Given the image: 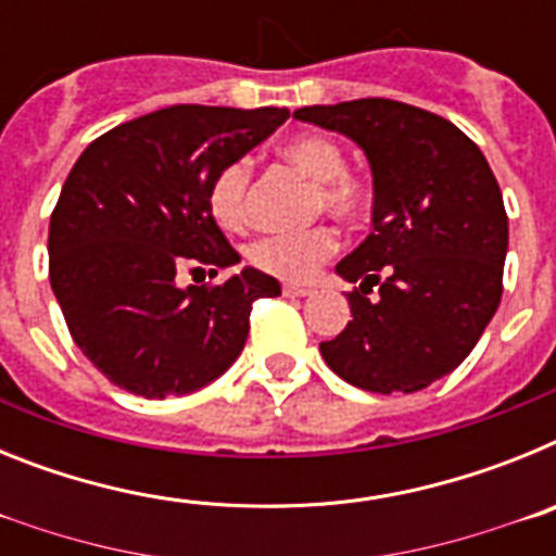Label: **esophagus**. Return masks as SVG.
I'll return each instance as SVG.
<instances>
[{
    "label": "esophagus",
    "mask_w": 556,
    "mask_h": 556,
    "mask_svg": "<svg viewBox=\"0 0 556 556\" xmlns=\"http://www.w3.org/2000/svg\"><path fill=\"white\" fill-rule=\"evenodd\" d=\"M314 289L312 287H298V283H283V294L287 298H308Z\"/></svg>",
    "instance_id": "1"
}]
</instances>
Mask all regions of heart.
I'll use <instances>...</instances> for the list:
<instances>
[{"label":"heart","mask_w":556,"mask_h":556,"mask_svg":"<svg viewBox=\"0 0 556 556\" xmlns=\"http://www.w3.org/2000/svg\"><path fill=\"white\" fill-rule=\"evenodd\" d=\"M281 159L314 180V208L331 211L339 219H356L370 203V189L358 175L345 169V152L328 136L306 132L281 147ZM250 164L230 161L214 175L208 186V211L225 230H242L248 225ZM339 239L328 225H314L294 233H273L250 244L248 258L262 273L283 281H308L326 258H331Z\"/></svg>","instance_id":"obj_1"}]
</instances>
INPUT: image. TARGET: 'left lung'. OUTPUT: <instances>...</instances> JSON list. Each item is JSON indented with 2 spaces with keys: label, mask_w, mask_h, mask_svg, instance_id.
Segmentation results:
<instances>
[{
  "label": "left lung",
  "mask_w": 556,
  "mask_h": 556,
  "mask_svg": "<svg viewBox=\"0 0 556 556\" xmlns=\"http://www.w3.org/2000/svg\"><path fill=\"white\" fill-rule=\"evenodd\" d=\"M294 119L356 141L372 172V233L337 264L358 283L353 320L320 342L326 365L381 395L434 384L501 303L509 223L488 159L443 116L381 97L298 108Z\"/></svg>",
  "instance_id": "8db88e82"
}]
</instances>
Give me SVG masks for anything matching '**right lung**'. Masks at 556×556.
Listing matches in <instances>:
<instances>
[{"label":"right lung","mask_w":556,"mask_h":556,"mask_svg":"<svg viewBox=\"0 0 556 556\" xmlns=\"http://www.w3.org/2000/svg\"><path fill=\"white\" fill-rule=\"evenodd\" d=\"M287 119V108H161L102 132L72 166L49 219V283L111 384L141 397L211 384L242 353L253 301L281 294L253 267L217 287H180L178 273L239 264L208 186Z\"/></svg>","instance_id":"obj_1"}]
</instances>
